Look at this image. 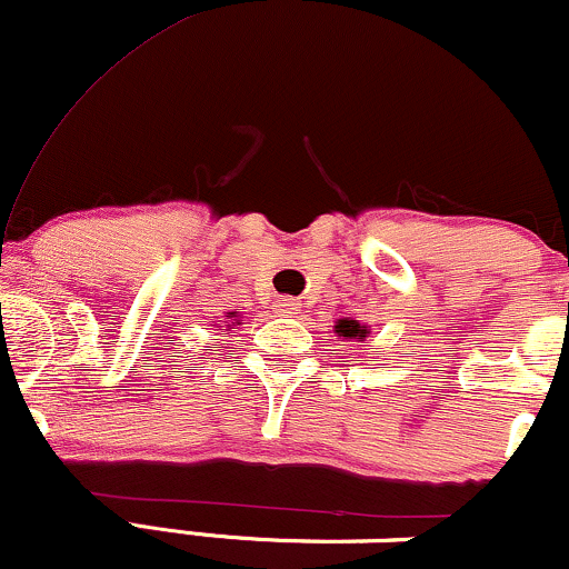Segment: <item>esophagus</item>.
Listing matches in <instances>:
<instances>
[{
  "instance_id": "obj_1",
  "label": "esophagus",
  "mask_w": 569,
  "mask_h": 569,
  "mask_svg": "<svg viewBox=\"0 0 569 569\" xmlns=\"http://www.w3.org/2000/svg\"><path fill=\"white\" fill-rule=\"evenodd\" d=\"M276 310L280 312V316H293V312H297V299L278 297L276 299Z\"/></svg>"
}]
</instances>
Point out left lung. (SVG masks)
Here are the masks:
<instances>
[{"label": "left lung", "mask_w": 569, "mask_h": 569, "mask_svg": "<svg viewBox=\"0 0 569 569\" xmlns=\"http://www.w3.org/2000/svg\"><path fill=\"white\" fill-rule=\"evenodd\" d=\"M335 331L339 337H348V339H358V342H363V337L369 335L367 326H361L358 321H348V318H342V321H337Z\"/></svg>", "instance_id": "left-lung-1"}]
</instances>
